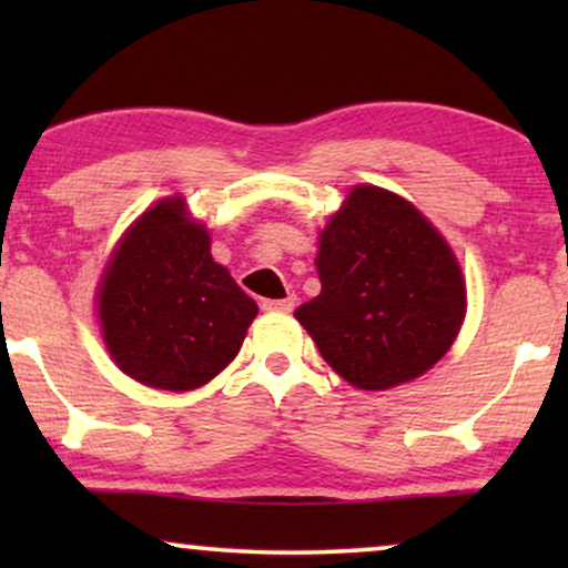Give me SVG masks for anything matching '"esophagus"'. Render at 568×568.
I'll use <instances>...</instances> for the list:
<instances>
[{
    "mask_svg": "<svg viewBox=\"0 0 568 568\" xmlns=\"http://www.w3.org/2000/svg\"><path fill=\"white\" fill-rule=\"evenodd\" d=\"M294 305H297V294H290V297L284 300H263V310L266 313H292Z\"/></svg>",
    "mask_w": 568,
    "mask_h": 568,
    "instance_id": "1",
    "label": "esophagus"
}]
</instances>
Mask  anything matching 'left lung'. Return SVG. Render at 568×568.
I'll use <instances>...</instances> for the list:
<instances>
[{
    "instance_id": "1",
    "label": "left lung",
    "mask_w": 568,
    "mask_h": 568,
    "mask_svg": "<svg viewBox=\"0 0 568 568\" xmlns=\"http://www.w3.org/2000/svg\"><path fill=\"white\" fill-rule=\"evenodd\" d=\"M317 247L321 294L294 317L346 383L387 390L449 352L465 317V278L453 247L410 201L354 185Z\"/></svg>"
}]
</instances>
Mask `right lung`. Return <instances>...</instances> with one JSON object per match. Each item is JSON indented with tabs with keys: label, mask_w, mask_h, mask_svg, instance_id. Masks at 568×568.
Wrapping results in <instances>:
<instances>
[{
	"label": "right lung",
	"mask_w": 568,
	"mask_h": 568,
	"mask_svg": "<svg viewBox=\"0 0 568 568\" xmlns=\"http://www.w3.org/2000/svg\"><path fill=\"white\" fill-rule=\"evenodd\" d=\"M181 196L162 199L123 232L98 286L103 341L121 372L158 390L206 385L235 359L253 297L209 251Z\"/></svg>",
	"instance_id": "add662e5"
}]
</instances>
